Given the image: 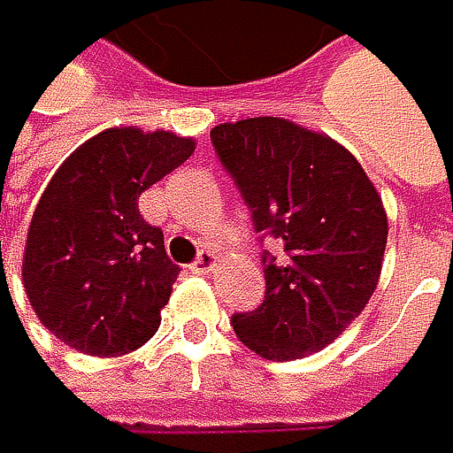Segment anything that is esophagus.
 Here are the masks:
<instances>
[{"mask_svg":"<svg viewBox=\"0 0 453 453\" xmlns=\"http://www.w3.org/2000/svg\"><path fill=\"white\" fill-rule=\"evenodd\" d=\"M214 266H217V255L211 250H201V255L196 257V264L189 266V272H193V274H209Z\"/></svg>","mask_w":453,"mask_h":453,"instance_id":"34e87169","label":"esophagus"}]
</instances>
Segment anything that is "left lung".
I'll return each instance as SVG.
<instances>
[{
  "label": "left lung",
  "mask_w": 453,
  "mask_h": 453,
  "mask_svg": "<svg viewBox=\"0 0 453 453\" xmlns=\"http://www.w3.org/2000/svg\"><path fill=\"white\" fill-rule=\"evenodd\" d=\"M211 143L255 231L285 247L282 264L264 252V304L231 318L236 337L269 361L323 350L380 280L388 219L375 184L334 138L277 116L217 125Z\"/></svg>",
  "instance_id": "8db88e82"
}]
</instances>
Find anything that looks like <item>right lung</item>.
Listing matches in <instances>:
<instances>
[{
	"instance_id": "right-lung-1",
	"label": "right lung",
	"mask_w": 453,
	"mask_h": 453,
	"mask_svg": "<svg viewBox=\"0 0 453 453\" xmlns=\"http://www.w3.org/2000/svg\"><path fill=\"white\" fill-rule=\"evenodd\" d=\"M193 151V138L165 130L108 127L59 165L32 214L21 269L29 304L57 340L125 356L154 337L181 269L138 198Z\"/></svg>"
}]
</instances>
